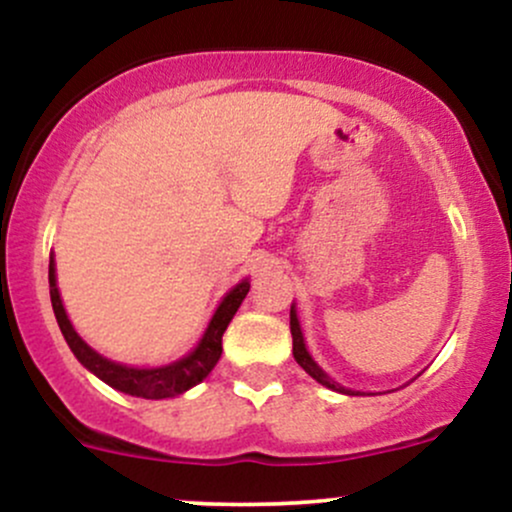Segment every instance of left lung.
Instances as JSON below:
<instances>
[{
    "mask_svg": "<svg viewBox=\"0 0 512 512\" xmlns=\"http://www.w3.org/2000/svg\"><path fill=\"white\" fill-rule=\"evenodd\" d=\"M291 337H293V358H296L298 366H301L310 378H315L317 383L330 387L334 392H342V395H358V390H349V387L339 385L337 380L330 378V375H327L325 370L313 361V356L308 354V349H305V342H303L301 322H298V315H296V305H291Z\"/></svg>",
    "mask_w": 512,
    "mask_h": 512,
    "instance_id": "obj_1",
    "label": "left lung"
}]
</instances>
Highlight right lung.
<instances>
[{
	"label": "right lung",
	"instance_id": "add662e5",
	"mask_svg": "<svg viewBox=\"0 0 512 512\" xmlns=\"http://www.w3.org/2000/svg\"><path fill=\"white\" fill-rule=\"evenodd\" d=\"M250 291V281L243 279L240 284L233 286L231 291L223 296V301L216 308L214 317H211L207 332L204 337L199 339V344L195 346V351H190L187 356H182L180 361L168 363V366L161 368H132V366H122V363L110 361L93 351L84 339L76 334V330L69 322L67 310H64L60 291H57V276H55V260L50 257V301H52V310H55L57 325L67 339L69 349L72 354L79 358V363L84 368L91 370L93 375L108 383L115 390L125 392V395L132 397H144V399H166V397H175L187 392L190 387H195L197 383H202L204 378L211 373V368L219 363L221 358V337L226 332L228 322L233 320L236 310L243 303V298L248 296Z\"/></svg>",
	"mask_w": 512,
	"mask_h": 512
}]
</instances>
